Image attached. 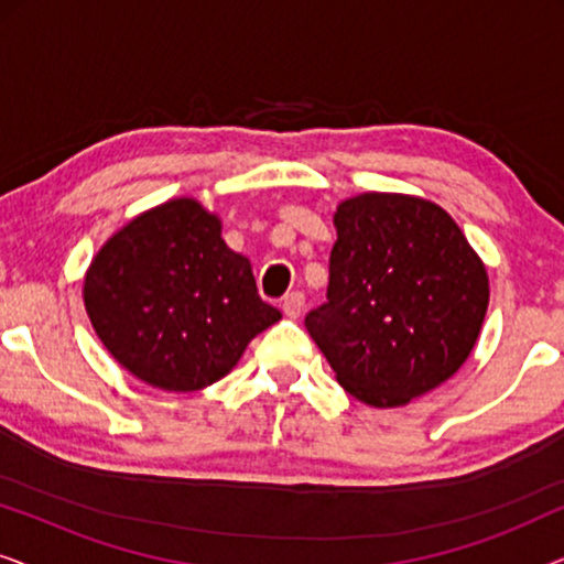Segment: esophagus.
Returning a JSON list of instances; mask_svg holds the SVG:
<instances>
[{
	"mask_svg": "<svg viewBox=\"0 0 564 564\" xmlns=\"http://www.w3.org/2000/svg\"><path fill=\"white\" fill-rule=\"evenodd\" d=\"M303 307H305L303 292H288V295L282 297V313L288 315V318H300Z\"/></svg>",
	"mask_w": 564,
	"mask_h": 564,
	"instance_id": "34e87169",
	"label": "esophagus"
}]
</instances>
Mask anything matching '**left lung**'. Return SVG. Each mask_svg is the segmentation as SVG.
<instances>
[{"label": "left lung", "mask_w": 564, "mask_h": 564, "mask_svg": "<svg viewBox=\"0 0 564 564\" xmlns=\"http://www.w3.org/2000/svg\"><path fill=\"white\" fill-rule=\"evenodd\" d=\"M326 303L305 328L361 403L395 408L465 365L488 311V272L429 199L367 192L334 215Z\"/></svg>", "instance_id": "8db88e82"}]
</instances>
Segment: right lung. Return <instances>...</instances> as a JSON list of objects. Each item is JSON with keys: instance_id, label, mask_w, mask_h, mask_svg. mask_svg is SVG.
Wrapping results in <instances>:
<instances>
[{"instance_id": "1", "label": "right lung", "mask_w": 564, "mask_h": 564, "mask_svg": "<svg viewBox=\"0 0 564 564\" xmlns=\"http://www.w3.org/2000/svg\"><path fill=\"white\" fill-rule=\"evenodd\" d=\"M84 305L105 349L169 392L218 382L282 318L259 297L251 261L220 238L218 215L192 197L118 230L84 276Z\"/></svg>"}]
</instances>
